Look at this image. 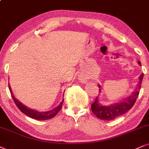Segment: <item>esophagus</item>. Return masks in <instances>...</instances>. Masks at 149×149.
<instances>
[{
  "mask_svg": "<svg viewBox=\"0 0 149 149\" xmlns=\"http://www.w3.org/2000/svg\"><path fill=\"white\" fill-rule=\"evenodd\" d=\"M80 79H81V81H86V79L85 78V77H80Z\"/></svg>",
  "mask_w": 149,
  "mask_h": 149,
  "instance_id": "1",
  "label": "esophagus"
}]
</instances>
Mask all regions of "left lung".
Returning a JSON list of instances; mask_svg holds the SVG:
<instances>
[{"instance_id":"obj_1","label":"left lung","mask_w":149,"mask_h":149,"mask_svg":"<svg viewBox=\"0 0 149 149\" xmlns=\"http://www.w3.org/2000/svg\"><path fill=\"white\" fill-rule=\"evenodd\" d=\"M138 63L141 65V63L138 61ZM144 74H141L139 76V81L137 84V87L135 88V91L133 92L131 95L126 98L122 102L118 104H113L111 106H102L99 103L98 98L96 97L95 102L92 104L91 110L95 116L99 119L103 120H113L116 117L124 115L126 112H128L133 107L135 102H136L137 97L139 93V90L141 88L142 81L143 79ZM99 88H101V86L99 85ZM101 89H99L100 91Z\"/></svg>"}]
</instances>
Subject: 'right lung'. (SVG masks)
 <instances>
[{"instance_id":"right-lung-1","label":"right lung","mask_w":149,"mask_h":149,"mask_svg":"<svg viewBox=\"0 0 149 149\" xmlns=\"http://www.w3.org/2000/svg\"><path fill=\"white\" fill-rule=\"evenodd\" d=\"M9 89H10L11 95H12V97L14 100V103L16 105V106L18 108V109L21 111L22 113H23L25 115H27L28 117H31L32 119H38V120H46V119H49L54 117L55 115H56L58 113V111H60L61 108L62 107V105H63V102L64 100H63L61 104L58 105L57 107L55 108L54 109L52 110V111H47V112H38L36 111H34V110L30 109V108L26 107L25 106H24L22 103H21L18 100H16L15 97L13 95V93L12 91H11L10 84H9Z\"/></svg>"}]
</instances>
